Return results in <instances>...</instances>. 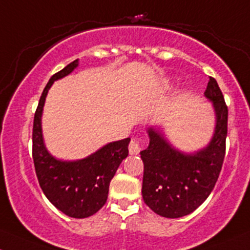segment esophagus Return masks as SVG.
<instances>
[{
    "instance_id": "34e87169",
    "label": "esophagus",
    "mask_w": 250,
    "mask_h": 250,
    "mask_svg": "<svg viewBox=\"0 0 250 250\" xmlns=\"http://www.w3.org/2000/svg\"><path fill=\"white\" fill-rule=\"evenodd\" d=\"M140 150H141V146H140L139 142L135 141V140H131L129 144V154L136 155L139 154Z\"/></svg>"
}]
</instances>
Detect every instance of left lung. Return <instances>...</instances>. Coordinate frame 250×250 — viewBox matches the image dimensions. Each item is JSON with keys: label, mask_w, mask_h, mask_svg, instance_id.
<instances>
[{"label": "left lung", "mask_w": 250, "mask_h": 250, "mask_svg": "<svg viewBox=\"0 0 250 250\" xmlns=\"http://www.w3.org/2000/svg\"><path fill=\"white\" fill-rule=\"evenodd\" d=\"M204 96L212 103L216 123L202 149L185 153L172 146L160 128L147 129L149 145L144 161L142 197L159 216L179 218L193 212L215 188L226 155L228 108L217 82L210 77Z\"/></svg>", "instance_id": "8db88e82"}]
</instances>
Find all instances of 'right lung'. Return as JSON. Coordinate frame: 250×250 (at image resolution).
Listing matches in <instances>:
<instances>
[{
  "label": "right lung",
  "instance_id": "obj_1",
  "mask_svg": "<svg viewBox=\"0 0 250 250\" xmlns=\"http://www.w3.org/2000/svg\"><path fill=\"white\" fill-rule=\"evenodd\" d=\"M78 65V59L70 62L52 76L43 89L33 123V161L40 188L48 201L68 217L85 218L105 204L109 184L128 156L130 139L109 142L79 160H60L48 152L41 127L46 96L54 82L70 75Z\"/></svg>",
  "mask_w": 250,
  "mask_h": 250
}]
</instances>
